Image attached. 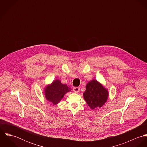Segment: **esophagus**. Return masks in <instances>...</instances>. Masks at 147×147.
<instances>
[{
    "label": "esophagus",
    "mask_w": 147,
    "mask_h": 147,
    "mask_svg": "<svg viewBox=\"0 0 147 147\" xmlns=\"http://www.w3.org/2000/svg\"><path fill=\"white\" fill-rule=\"evenodd\" d=\"M73 90L75 93H78L80 90V88L79 87H74L73 89Z\"/></svg>",
    "instance_id": "obj_1"
}]
</instances>
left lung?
I'll return each mask as SVG.
<instances>
[{
  "instance_id": "8db88e82",
  "label": "left lung",
  "mask_w": 147,
  "mask_h": 147,
  "mask_svg": "<svg viewBox=\"0 0 147 147\" xmlns=\"http://www.w3.org/2000/svg\"><path fill=\"white\" fill-rule=\"evenodd\" d=\"M83 96L88 105L94 110L105 105L108 99L109 92L97 80L93 79L86 84Z\"/></svg>"
}]
</instances>
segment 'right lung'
<instances>
[{"label":"right lung","mask_w":147,"mask_h":147,"mask_svg":"<svg viewBox=\"0 0 147 147\" xmlns=\"http://www.w3.org/2000/svg\"><path fill=\"white\" fill-rule=\"evenodd\" d=\"M71 91V88L67 85L62 84L58 79H56L52 83L46 85L44 89L46 99L53 105L58 104L65 94Z\"/></svg>","instance_id":"add662e5"}]
</instances>
